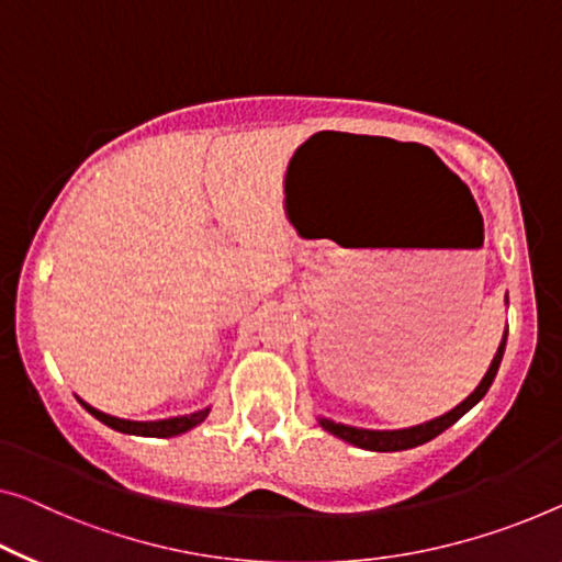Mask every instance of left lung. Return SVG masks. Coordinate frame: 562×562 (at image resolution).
<instances>
[{"mask_svg":"<svg viewBox=\"0 0 562 562\" xmlns=\"http://www.w3.org/2000/svg\"><path fill=\"white\" fill-rule=\"evenodd\" d=\"M505 346H507V330L502 335V342L497 348L495 358H492L490 363V371L484 373V379L480 381V386H476L469 396L462 401V404L451 408V412L441 414L437 418H431V422H424L418 426H408V429H393V431H375V429H358V426H348V424H335L330 418H323L317 416V424L323 426L325 431H330L333 437H338L342 441L353 443V447H361L368 451H404V449H414V447H422V443L431 441L434 437H439L441 431H447L451 424H457L459 418H462L469 408H474L480 401L484 398V393L490 391L492 381H495V375L499 371V363H502V356H505Z\"/></svg>","mask_w":562,"mask_h":562,"instance_id":"left-lung-1","label":"left lung"}]
</instances>
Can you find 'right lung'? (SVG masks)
I'll list each match as a JSON object with an SVG mask.
<instances>
[{
    "instance_id": "obj_1",
    "label": "right lung",
    "mask_w": 562,
    "mask_h": 562,
    "mask_svg": "<svg viewBox=\"0 0 562 562\" xmlns=\"http://www.w3.org/2000/svg\"><path fill=\"white\" fill-rule=\"evenodd\" d=\"M78 401L82 406H86V412H90L98 418V422H103L105 426H111V429H115V431L133 434V437H158V439L179 437V434L194 429V426L204 422L209 412H212V408H201V412H194V414L173 416V418H158V422H131V418H119V416L98 412V408L86 404L82 398H78Z\"/></svg>"
}]
</instances>
